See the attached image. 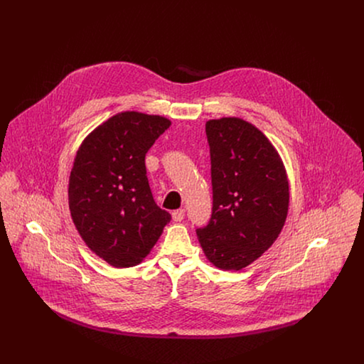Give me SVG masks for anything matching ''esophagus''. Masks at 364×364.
<instances>
[{
	"label": "esophagus",
	"instance_id": "1",
	"mask_svg": "<svg viewBox=\"0 0 364 364\" xmlns=\"http://www.w3.org/2000/svg\"><path fill=\"white\" fill-rule=\"evenodd\" d=\"M183 217H185V210H183V208L175 210V211L172 213V218H173V221H176V223L182 221V220H183Z\"/></svg>",
	"mask_w": 364,
	"mask_h": 364
}]
</instances>
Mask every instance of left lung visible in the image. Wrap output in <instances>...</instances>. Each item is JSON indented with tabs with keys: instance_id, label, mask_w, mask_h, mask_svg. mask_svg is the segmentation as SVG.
<instances>
[{
	"instance_id": "1",
	"label": "left lung",
	"mask_w": 364,
	"mask_h": 364,
	"mask_svg": "<svg viewBox=\"0 0 364 364\" xmlns=\"http://www.w3.org/2000/svg\"><path fill=\"white\" fill-rule=\"evenodd\" d=\"M206 134L213 213L196 234L208 262L223 270H241L272 247L286 223V168L269 139L244 119L208 120Z\"/></svg>"
}]
</instances>
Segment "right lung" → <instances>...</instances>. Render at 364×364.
Masks as SVG:
<instances>
[{
	"mask_svg": "<svg viewBox=\"0 0 364 364\" xmlns=\"http://www.w3.org/2000/svg\"><path fill=\"white\" fill-rule=\"evenodd\" d=\"M169 126L164 116L120 112L92 130L74 158L73 223L85 245L113 267L141 263L171 221L153 199L146 171L147 151Z\"/></svg>",
	"mask_w": 364,
	"mask_h": 364,
	"instance_id": "right-lung-1",
	"label": "right lung"
}]
</instances>
